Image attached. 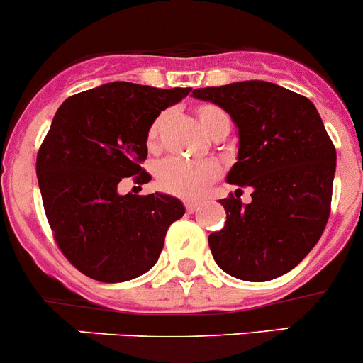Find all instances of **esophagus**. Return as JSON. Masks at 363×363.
<instances>
[{
	"label": "esophagus",
	"mask_w": 363,
	"mask_h": 363,
	"mask_svg": "<svg viewBox=\"0 0 363 363\" xmlns=\"http://www.w3.org/2000/svg\"><path fill=\"white\" fill-rule=\"evenodd\" d=\"M199 202H191V200H189V202H186V211H188V213H195V211L199 209Z\"/></svg>",
	"instance_id": "obj_1"
}]
</instances>
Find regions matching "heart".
I'll return each instance as SVG.
<instances>
[{
  "instance_id": "b5f03b06",
  "label": "heart",
  "mask_w": 363,
  "mask_h": 363,
  "mask_svg": "<svg viewBox=\"0 0 363 363\" xmlns=\"http://www.w3.org/2000/svg\"><path fill=\"white\" fill-rule=\"evenodd\" d=\"M196 118L203 131L216 138L220 135H228L230 131V117L214 104H200L196 108ZM168 121V113H161L150 124L147 131V145L150 149L157 145L161 131ZM221 175V167L213 160L206 161H184L179 157H168L161 161L156 168V182L164 193L181 196V199H200L209 189V186Z\"/></svg>"
}]
</instances>
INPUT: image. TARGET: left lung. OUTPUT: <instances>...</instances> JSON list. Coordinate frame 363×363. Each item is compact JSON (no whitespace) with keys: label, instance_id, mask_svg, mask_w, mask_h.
Segmentation results:
<instances>
[{"label":"left lung","instance_id":"left-lung-1","mask_svg":"<svg viewBox=\"0 0 363 363\" xmlns=\"http://www.w3.org/2000/svg\"><path fill=\"white\" fill-rule=\"evenodd\" d=\"M238 125V161L227 182L252 188V202L220 200L227 221L209 235L218 266L246 282H267L296 267L330 216L337 152L307 97L267 81L193 90ZM239 191V189H238Z\"/></svg>","mask_w":363,"mask_h":363}]
</instances>
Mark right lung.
Segmentation results:
<instances>
[{
	"instance_id": "right-lung-1",
	"label": "right lung",
	"mask_w": 363,
	"mask_h": 363,
	"mask_svg": "<svg viewBox=\"0 0 363 363\" xmlns=\"http://www.w3.org/2000/svg\"><path fill=\"white\" fill-rule=\"evenodd\" d=\"M191 88L115 81L62 103L37 154V177L55 241L74 267L94 280L125 282L160 259L168 227L184 206L164 193L121 195L125 177L150 175L147 131Z\"/></svg>"
}]
</instances>
